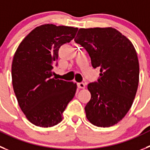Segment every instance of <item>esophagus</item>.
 <instances>
[{"instance_id":"esophagus-1","label":"esophagus","mask_w":150,"mask_h":150,"mask_svg":"<svg viewBox=\"0 0 150 150\" xmlns=\"http://www.w3.org/2000/svg\"><path fill=\"white\" fill-rule=\"evenodd\" d=\"M78 86L80 89H84L85 88V83L83 82H81V83H78Z\"/></svg>"}]
</instances>
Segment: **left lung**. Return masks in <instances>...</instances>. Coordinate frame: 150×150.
Listing matches in <instances>:
<instances>
[{
	"label": "left lung",
	"instance_id": "left-lung-1",
	"mask_svg": "<svg viewBox=\"0 0 150 150\" xmlns=\"http://www.w3.org/2000/svg\"><path fill=\"white\" fill-rule=\"evenodd\" d=\"M75 41L86 50L92 67H100L98 81L87 86L91 99L84 108L86 117L97 127L115 125L132 107L138 89L139 63L135 47L112 27L80 29Z\"/></svg>",
	"mask_w": 150,
	"mask_h": 150
}]
</instances>
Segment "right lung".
<instances>
[{
    "mask_svg": "<svg viewBox=\"0 0 150 150\" xmlns=\"http://www.w3.org/2000/svg\"><path fill=\"white\" fill-rule=\"evenodd\" d=\"M78 28L44 24L33 29L14 55L12 78L18 104L34 125L51 127L75 96L77 85L53 78L58 50L75 38Z\"/></svg>",
    "mask_w": 150,
    "mask_h": 150,
    "instance_id": "obj_1",
    "label": "right lung"
}]
</instances>
